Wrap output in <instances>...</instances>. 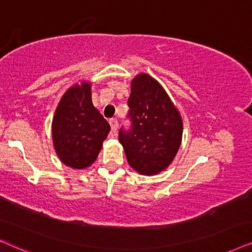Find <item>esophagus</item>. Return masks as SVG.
<instances>
[{"label":"esophagus","mask_w":252,"mask_h":252,"mask_svg":"<svg viewBox=\"0 0 252 252\" xmlns=\"http://www.w3.org/2000/svg\"><path fill=\"white\" fill-rule=\"evenodd\" d=\"M109 124H110V129H112V131L115 133L117 130V126H119V122H117V120L116 119L109 120Z\"/></svg>","instance_id":"obj_1"}]
</instances>
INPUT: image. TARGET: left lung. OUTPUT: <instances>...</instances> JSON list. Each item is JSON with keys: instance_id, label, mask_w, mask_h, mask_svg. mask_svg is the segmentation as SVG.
<instances>
[{"instance_id": "8db88e82", "label": "left lung", "mask_w": 252, "mask_h": 252, "mask_svg": "<svg viewBox=\"0 0 252 252\" xmlns=\"http://www.w3.org/2000/svg\"><path fill=\"white\" fill-rule=\"evenodd\" d=\"M129 116L132 126L120 130L128 163L142 175H157L168 168L182 143V116L161 84L145 72L131 80Z\"/></svg>"}]
</instances>
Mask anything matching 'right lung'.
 Here are the masks:
<instances>
[{
    "label": "right lung",
    "instance_id": "obj_1",
    "mask_svg": "<svg viewBox=\"0 0 252 252\" xmlns=\"http://www.w3.org/2000/svg\"><path fill=\"white\" fill-rule=\"evenodd\" d=\"M92 84L76 83L65 91L52 122L53 145L59 159L84 169L98 158L110 126L92 102Z\"/></svg>",
    "mask_w": 252,
    "mask_h": 252
}]
</instances>
